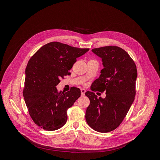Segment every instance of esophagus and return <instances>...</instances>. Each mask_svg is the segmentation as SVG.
<instances>
[{
	"instance_id": "obj_1",
	"label": "esophagus",
	"mask_w": 160,
	"mask_h": 160,
	"mask_svg": "<svg viewBox=\"0 0 160 160\" xmlns=\"http://www.w3.org/2000/svg\"><path fill=\"white\" fill-rule=\"evenodd\" d=\"M85 92H86V90L85 89H81V93L82 95H84Z\"/></svg>"
}]
</instances>
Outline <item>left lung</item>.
Instances as JSON below:
<instances>
[{
    "instance_id": "8db88e82",
    "label": "left lung",
    "mask_w": 160,
    "mask_h": 160,
    "mask_svg": "<svg viewBox=\"0 0 160 160\" xmlns=\"http://www.w3.org/2000/svg\"><path fill=\"white\" fill-rule=\"evenodd\" d=\"M101 58L104 68L85 95L90 100L85 119L89 126L101 133H107L122 123L135 95L137 67L128 53L117 46L92 49ZM105 92L106 97L97 98L93 91Z\"/></svg>"
}]
</instances>
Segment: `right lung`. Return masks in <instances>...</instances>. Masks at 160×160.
I'll return each mask as SVG.
<instances>
[{
    "instance_id": "1",
    "label": "right lung",
    "mask_w": 160,
    "mask_h": 160,
    "mask_svg": "<svg viewBox=\"0 0 160 160\" xmlns=\"http://www.w3.org/2000/svg\"><path fill=\"white\" fill-rule=\"evenodd\" d=\"M89 49H79L59 42L41 47L28 61L25 69L23 96L33 122L46 131H55L66 123L67 111L81 96V90L59 92L56 86Z\"/></svg>"
}]
</instances>
